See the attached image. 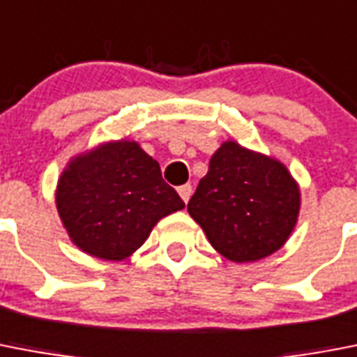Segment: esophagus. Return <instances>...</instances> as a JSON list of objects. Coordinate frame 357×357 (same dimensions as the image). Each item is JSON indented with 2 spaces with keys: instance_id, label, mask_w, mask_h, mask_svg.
I'll use <instances>...</instances> for the list:
<instances>
[{
  "instance_id": "obj_1",
  "label": "esophagus",
  "mask_w": 357,
  "mask_h": 357,
  "mask_svg": "<svg viewBox=\"0 0 357 357\" xmlns=\"http://www.w3.org/2000/svg\"><path fill=\"white\" fill-rule=\"evenodd\" d=\"M178 192H179V196H181V199L187 203L188 199H190V196H192V185L190 183L181 185V187H178Z\"/></svg>"
}]
</instances>
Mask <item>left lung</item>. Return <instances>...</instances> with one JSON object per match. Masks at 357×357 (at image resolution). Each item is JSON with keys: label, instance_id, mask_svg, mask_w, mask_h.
I'll list each match as a JSON object with an SVG mask.
<instances>
[{"label": "left lung", "instance_id": "8db88e82", "mask_svg": "<svg viewBox=\"0 0 357 357\" xmlns=\"http://www.w3.org/2000/svg\"><path fill=\"white\" fill-rule=\"evenodd\" d=\"M299 183L278 158L227 139L188 202V214L223 257L254 263L278 252L294 232Z\"/></svg>", "mask_w": 357, "mask_h": 357}]
</instances>
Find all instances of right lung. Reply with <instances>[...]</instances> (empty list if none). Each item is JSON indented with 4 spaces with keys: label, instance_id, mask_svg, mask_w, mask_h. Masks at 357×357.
<instances>
[{
    "label": "right lung",
    "instance_id": "obj_1",
    "mask_svg": "<svg viewBox=\"0 0 357 357\" xmlns=\"http://www.w3.org/2000/svg\"><path fill=\"white\" fill-rule=\"evenodd\" d=\"M54 197L72 243L105 261L130 257L158 221L185 208L161 178L160 163L127 137L72 155Z\"/></svg>",
    "mask_w": 357,
    "mask_h": 357
}]
</instances>
